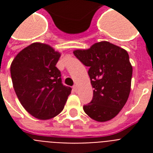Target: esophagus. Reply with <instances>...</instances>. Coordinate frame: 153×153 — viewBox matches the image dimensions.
I'll return each instance as SVG.
<instances>
[{
	"label": "esophagus",
	"mask_w": 153,
	"mask_h": 153,
	"mask_svg": "<svg viewBox=\"0 0 153 153\" xmlns=\"http://www.w3.org/2000/svg\"><path fill=\"white\" fill-rule=\"evenodd\" d=\"M73 89H74V91L76 92V91H78V86H77V85H74V86H73Z\"/></svg>",
	"instance_id": "34e87169"
}]
</instances>
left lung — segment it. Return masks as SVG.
<instances>
[{
  "label": "left lung",
  "instance_id": "left-lung-1",
  "mask_svg": "<svg viewBox=\"0 0 153 153\" xmlns=\"http://www.w3.org/2000/svg\"><path fill=\"white\" fill-rule=\"evenodd\" d=\"M75 57L89 67L94 88L93 98L83 110L97 121H109L126 105L130 93L133 67L128 52L109 42L96 43L87 50H76Z\"/></svg>",
  "mask_w": 153,
  "mask_h": 153
}]
</instances>
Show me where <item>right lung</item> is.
Segmentation results:
<instances>
[{"label": "right lung", "mask_w": 153, "mask_h": 153, "mask_svg": "<svg viewBox=\"0 0 153 153\" xmlns=\"http://www.w3.org/2000/svg\"><path fill=\"white\" fill-rule=\"evenodd\" d=\"M60 54L48 44L34 43L18 53L10 67L16 94L36 118L47 120L62 111L71 88L62 82L55 65Z\"/></svg>", "instance_id": "add662e5"}]
</instances>
